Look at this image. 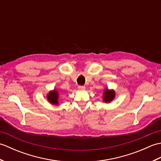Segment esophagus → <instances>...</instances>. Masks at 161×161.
Listing matches in <instances>:
<instances>
[{"label": "esophagus", "instance_id": "1", "mask_svg": "<svg viewBox=\"0 0 161 161\" xmlns=\"http://www.w3.org/2000/svg\"><path fill=\"white\" fill-rule=\"evenodd\" d=\"M85 86H78V89L79 90H80V91H84V90H85Z\"/></svg>", "mask_w": 161, "mask_h": 161}]
</instances>
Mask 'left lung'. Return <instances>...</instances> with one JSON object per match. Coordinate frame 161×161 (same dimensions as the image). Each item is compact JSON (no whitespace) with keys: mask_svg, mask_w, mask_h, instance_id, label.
<instances>
[{"mask_svg":"<svg viewBox=\"0 0 161 161\" xmlns=\"http://www.w3.org/2000/svg\"><path fill=\"white\" fill-rule=\"evenodd\" d=\"M115 97V92L114 89H108V88H106L104 90L103 95H102V99L103 102L105 103H110L114 99Z\"/></svg>","mask_w":161,"mask_h":161,"instance_id":"left-lung-1","label":"left lung"}]
</instances>
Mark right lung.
<instances>
[{"label":"right lung","instance_id":"1","mask_svg":"<svg viewBox=\"0 0 161 161\" xmlns=\"http://www.w3.org/2000/svg\"><path fill=\"white\" fill-rule=\"evenodd\" d=\"M47 100L49 103L53 105H59V92L55 88L53 90L50 91L46 95Z\"/></svg>","mask_w":161,"mask_h":161}]
</instances>
